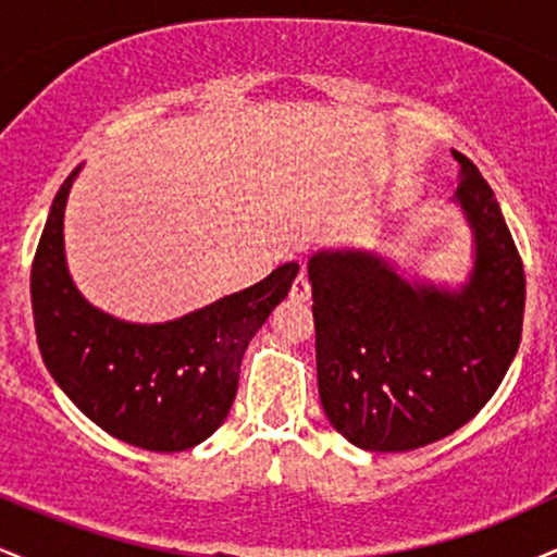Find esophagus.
Wrapping results in <instances>:
<instances>
[{
    "label": "esophagus",
    "mask_w": 557,
    "mask_h": 557,
    "mask_svg": "<svg viewBox=\"0 0 557 557\" xmlns=\"http://www.w3.org/2000/svg\"><path fill=\"white\" fill-rule=\"evenodd\" d=\"M309 298H311V285H309V280H306V274L300 272L296 277V283H293V287H290V300L293 304H306Z\"/></svg>",
    "instance_id": "esophagus-1"
}]
</instances>
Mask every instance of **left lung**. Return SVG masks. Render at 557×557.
Masks as SVG:
<instances>
[{
	"label": "left lung",
	"instance_id": "8db88e82",
	"mask_svg": "<svg viewBox=\"0 0 557 557\" xmlns=\"http://www.w3.org/2000/svg\"><path fill=\"white\" fill-rule=\"evenodd\" d=\"M450 203L471 233L461 283L403 274L369 248H317L306 261L319 400L361 450H417L461 430L516 359L523 267L495 194L463 154Z\"/></svg>",
	"mask_w": 557,
	"mask_h": 557
}]
</instances>
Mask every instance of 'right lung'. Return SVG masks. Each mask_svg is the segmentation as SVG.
<instances>
[{"label":"right lung","mask_w":557,"mask_h":557,"mask_svg":"<svg viewBox=\"0 0 557 557\" xmlns=\"http://www.w3.org/2000/svg\"><path fill=\"white\" fill-rule=\"evenodd\" d=\"M83 164L57 190L30 272L36 341L49 374L112 437L181 453L220 430L248 343L287 298L298 264L170 322H127L94 306L67 270L65 207Z\"/></svg>","instance_id":"1"}]
</instances>
